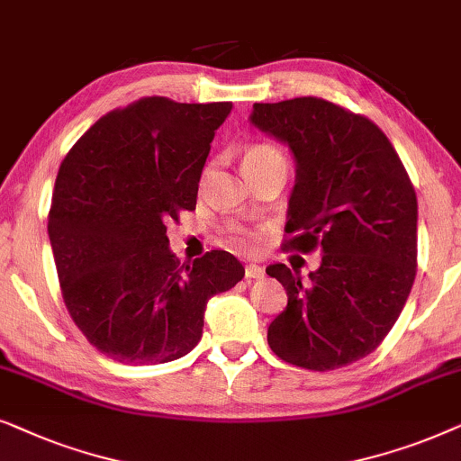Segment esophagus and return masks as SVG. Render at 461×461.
Masks as SVG:
<instances>
[{"instance_id":"esophagus-1","label":"esophagus","mask_w":461,"mask_h":461,"mask_svg":"<svg viewBox=\"0 0 461 461\" xmlns=\"http://www.w3.org/2000/svg\"><path fill=\"white\" fill-rule=\"evenodd\" d=\"M244 276H247V280L263 278V276H266V269H263L261 266H255V263H249V266L244 267Z\"/></svg>"}]
</instances>
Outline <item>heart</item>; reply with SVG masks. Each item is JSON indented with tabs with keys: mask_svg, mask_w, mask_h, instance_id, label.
I'll return each instance as SVG.
<instances>
[{
	"mask_svg": "<svg viewBox=\"0 0 461 461\" xmlns=\"http://www.w3.org/2000/svg\"><path fill=\"white\" fill-rule=\"evenodd\" d=\"M272 168H280V170H285V173L288 168L286 156L278 149V147H274L269 143H250L247 149L242 151V170L249 179H253L255 175L266 173V170H272ZM208 170H206V175H208ZM225 244L230 249L238 250V253L250 255L259 249L261 236L257 234V231L249 230V227L230 225L225 230Z\"/></svg>",
	"mask_w": 461,
	"mask_h": 461,
	"instance_id": "1",
	"label": "heart"
}]
</instances>
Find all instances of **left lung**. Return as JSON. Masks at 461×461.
Listing matches in <instances>:
<instances>
[{
  "label": "left lung",
  "instance_id": "obj_1",
  "mask_svg": "<svg viewBox=\"0 0 461 461\" xmlns=\"http://www.w3.org/2000/svg\"><path fill=\"white\" fill-rule=\"evenodd\" d=\"M250 122L294 158L285 249L322 255L308 280L285 263L266 269L288 294L267 343L294 366L341 369L371 354L407 303L417 272L413 183L369 118L324 98L255 103Z\"/></svg>",
  "mask_w": 461,
  "mask_h": 461
}]
</instances>
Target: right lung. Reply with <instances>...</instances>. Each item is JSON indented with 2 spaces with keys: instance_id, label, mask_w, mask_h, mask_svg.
<instances>
[{
  "instance_id": "add662e5",
  "label": "right lung",
  "mask_w": 461,
  "mask_h": 461,
  "mask_svg": "<svg viewBox=\"0 0 461 461\" xmlns=\"http://www.w3.org/2000/svg\"><path fill=\"white\" fill-rule=\"evenodd\" d=\"M231 103L145 96L92 124L59 168L48 214L60 293L86 339L115 363L162 365L198 346L212 294L244 278L211 250L170 253L167 223L194 211Z\"/></svg>"
}]
</instances>
